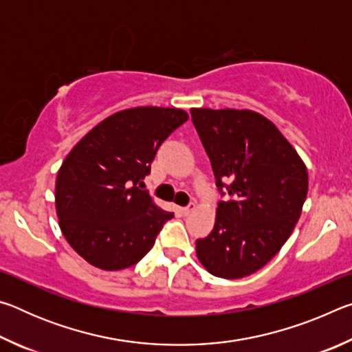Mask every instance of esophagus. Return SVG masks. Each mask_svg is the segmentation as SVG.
<instances>
[{
  "mask_svg": "<svg viewBox=\"0 0 352 352\" xmlns=\"http://www.w3.org/2000/svg\"><path fill=\"white\" fill-rule=\"evenodd\" d=\"M195 208H197V205H195V204H189L186 208H183V214H184V216H189V214L190 212H192L194 210H195Z\"/></svg>",
  "mask_w": 352,
  "mask_h": 352,
  "instance_id": "esophagus-1",
  "label": "esophagus"
}]
</instances>
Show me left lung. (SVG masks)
<instances>
[{
  "label": "left lung",
  "instance_id": "obj_1",
  "mask_svg": "<svg viewBox=\"0 0 352 352\" xmlns=\"http://www.w3.org/2000/svg\"><path fill=\"white\" fill-rule=\"evenodd\" d=\"M220 192L216 223L195 253L214 276L262 269L289 239L307 195V169L270 119L253 110L190 109Z\"/></svg>",
  "mask_w": 352,
  "mask_h": 352
}]
</instances>
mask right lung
Segmentation results:
<instances>
[{
  "label": "right lung",
  "mask_w": 352,
  "mask_h": 352,
  "mask_svg": "<svg viewBox=\"0 0 352 352\" xmlns=\"http://www.w3.org/2000/svg\"><path fill=\"white\" fill-rule=\"evenodd\" d=\"M188 118L169 107L113 113L63 160L56 180L58 225L88 264L107 272L135 265L174 217L140 188L158 147Z\"/></svg>",
  "instance_id": "1"
}]
</instances>
